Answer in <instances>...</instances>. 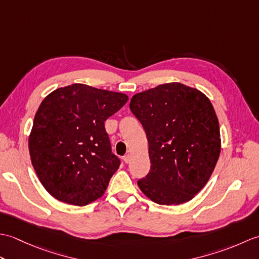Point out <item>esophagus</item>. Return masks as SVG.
<instances>
[{
	"label": "esophagus",
	"instance_id": "34e87169",
	"mask_svg": "<svg viewBox=\"0 0 259 259\" xmlns=\"http://www.w3.org/2000/svg\"><path fill=\"white\" fill-rule=\"evenodd\" d=\"M130 160H131V156L129 155V153H128V155H125V156L123 157V161H124L125 163H128V162H130Z\"/></svg>",
	"mask_w": 259,
	"mask_h": 259
}]
</instances>
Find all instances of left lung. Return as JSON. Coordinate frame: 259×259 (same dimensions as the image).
Segmentation results:
<instances>
[{"label":"left lung","instance_id":"obj_1","mask_svg":"<svg viewBox=\"0 0 259 259\" xmlns=\"http://www.w3.org/2000/svg\"><path fill=\"white\" fill-rule=\"evenodd\" d=\"M130 110L146 131L150 171L140 190L159 205L191 200L208 183L222 149L221 131L210 100L179 82L137 93Z\"/></svg>","mask_w":259,"mask_h":259}]
</instances>
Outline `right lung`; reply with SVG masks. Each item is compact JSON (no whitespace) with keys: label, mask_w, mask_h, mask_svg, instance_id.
I'll use <instances>...</instances> for the list:
<instances>
[{"label":"right lung","mask_w":259,"mask_h":259,"mask_svg":"<svg viewBox=\"0 0 259 259\" xmlns=\"http://www.w3.org/2000/svg\"><path fill=\"white\" fill-rule=\"evenodd\" d=\"M126 101L124 93L82 83L45 98L33 121L29 151L38 180L52 197L85 206L104 194L120 166L104 121Z\"/></svg>","instance_id":"1"}]
</instances>
